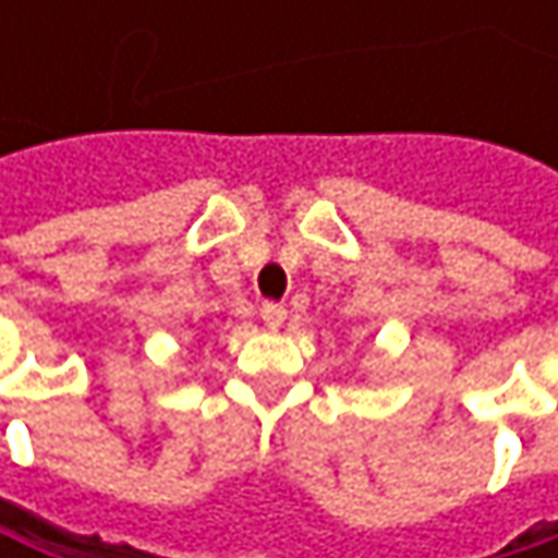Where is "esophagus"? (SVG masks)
I'll return each mask as SVG.
<instances>
[{
    "instance_id": "obj_1",
    "label": "esophagus",
    "mask_w": 558,
    "mask_h": 558,
    "mask_svg": "<svg viewBox=\"0 0 558 558\" xmlns=\"http://www.w3.org/2000/svg\"><path fill=\"white\" fill-rule=\"evenodd\" d=\"M262 319H265L268 329H280L283 319H287V310H283L280 303H265V306H262Z\"/></svg>"
}]
</instances>
